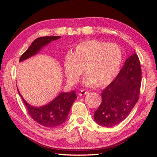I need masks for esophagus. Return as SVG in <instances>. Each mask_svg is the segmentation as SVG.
<instances>
[{"label":"esophagus","instance_id":"34e87169","mask_svg":"<svg viewBox=\"0 0 157 157\" xmlns=\"http://www.w3.org/2000/svg\"><path fill=\"white\" fill-rule=\"evenodd\" d=\"M87 94H88V92L86 91H84V90H81V91L79 92V95H86Z\"/></svg>","mask_w":157,"mask_h":157}]
</instances>
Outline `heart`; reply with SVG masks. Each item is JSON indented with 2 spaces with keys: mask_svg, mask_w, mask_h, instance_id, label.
I'll return each mask as SVG.
<instances>
[{
  "mask_svg": "<svg viewBox=\"0 0 157 157\" xmlns=\"http://www.w3.org/2000/svg\"><path fill=\"white\" fill-rule=\"evenodd\" d=\"M123 62V52L118 45L91 39L79 43L72 54L64 57V71L68 80L78 82L83 72L84 86L97 84L102 87L110 84L118 75Z\"/></svg>",
  "mask_w": 157,
  "mask_h": 157,
  "instance_id": "heart-1",
  "label": "heart"
}]
</instances>
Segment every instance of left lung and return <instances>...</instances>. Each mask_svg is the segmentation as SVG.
Segmentation results:
<instances>
[{
  "label": "left lung",
  "instance_id": "1",
  "mask_svg": "<svg viewBox=\"0 0 157 157\" xmlns=\"http://www.w3.org/2000/svg\"><path fill=\"white\" fill-rule=\"evenodd\" d=\"M140 83L141 68L134 52L127 58L116 79L102 91V102L94 113L95 121L109 127L124 121L139 100Z\"/></svg>",
  "mask_w": 157,
  "mask_h": 157
}]
</instances>
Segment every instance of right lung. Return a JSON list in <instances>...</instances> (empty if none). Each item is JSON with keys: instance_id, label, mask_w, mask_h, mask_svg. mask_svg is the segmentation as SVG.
<instances>
[{"instance_id": "right-lung-1", "label": "right lung", "mask_w": 157, "mask_h": 157, "mask_svg": "<svg viewBox=\"0 0 157 157\" xmlns=\"http://www.w3.org/2000/svg\"><path fill=\"white\" fill-rule=\"evenodd\" d=\"M59 38H61L60 36H52L36 39L28 49L21 55L19 62H22L36 55L44 46ZM18 92L24 102L28 113L31 118L41 125L50 128L57 127L64 123L67 118L71 106L77 98L76 94L74 91L68 93L62 92L48 104L42 107H36L29 105L21 96L18 90Z\"/></svg>"}]
</instances>
